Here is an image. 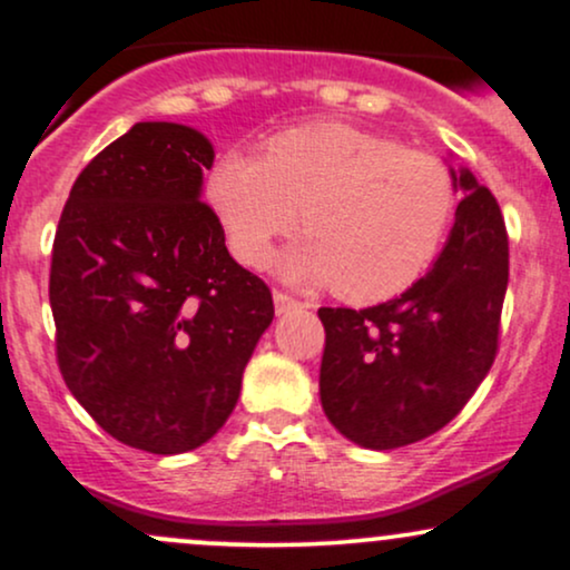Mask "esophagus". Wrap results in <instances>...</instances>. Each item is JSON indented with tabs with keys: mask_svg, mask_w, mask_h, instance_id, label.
<instances>
[{
	"mask_svg": "<svg viewBox=\"0 0 570 570\" xmlns=\"http://www.w3.org/2000/svg\"><path fill=\"white\" fill-rule=\"evenodd\" d=\"M273 303H276V313H289V311H297V307H303L299 299H294L292 294L276 289L273 292Z\"/></svg>",
	"mask_w": 570,
	"mask_h": 570,
	"instance_id": "1",
	"label": "esophagus"
}]
</instances>
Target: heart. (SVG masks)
I'll return each instance as SVG.
<instances>
[{"label": "heart", "instance_id": "heart-1", "mask_svg": "<svg viewBox=\"0 0 570 570\" xmlns=\"http://www.w3.org/2000/svg\"><path fill=\"white\" fill-rule=\"evenodd\" d=\"M206 193L246 265L263 263L273 240L303 219L307 235L281 271L335 284L351 303H377L415 284L455 208L453 174L440 158L340 120L278 130L263 155H222Z\"/></svg>", "mask_w": 570, "mask_h": 570}]
</instances>
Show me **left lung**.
<instances>
[{
    "label": "left lung",
    "instance_id": "8db88e82",
    "mask_svg": "<svg viewBox=\"0 0 570 570\" xmlns=\"http://www.w3.org/2000/svg\"><path fill=\"white\" fill-rule=\"evenodd\" d=\"M463 198L431 271L389 303L318 307L326 340L318 394L351 442L394 450L436 434L499 353L509 238L499 200L463 168Z\"/></svg>",
    "mask_w": 570,
    "mask_h": 570
}]
</instances>
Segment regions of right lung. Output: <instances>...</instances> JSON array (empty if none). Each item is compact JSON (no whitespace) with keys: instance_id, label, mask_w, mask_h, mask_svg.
I'll use <instances>...</instances> for the list:
<instances>
[{"instance_id":"right-lung-1","label":"right lung","mask_w":570,"mask_h":570,"mask_svg":"<svg viewBox=\"0 0 570 570\" xmlns=\"http://www.w3.org/2000/svg\"><path fill=\"white\" fill-rule=\"evenodd\" d=\"M212 163L198 130L136 122L77 176L53 240L58 370L109 436L155 455L225 426L273 322L271 289L200 200Z\"/></svg>"}]
</instances>
